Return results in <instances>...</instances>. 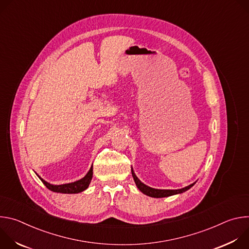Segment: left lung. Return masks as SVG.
I'll return each instance as SVG.
<instances>
[{"label": "left lung", "instance_id": "left-lung-1", "mask_svg": "<svg viewBox=\"0 0 249 249\" xmlns=\"http://www.w3.org/2000/svg\"><path fill=\"white\" fill-rule=\"evenodd\" d=\"M132 175H133V178L135 180V183L137 185V187L140 189L141 192H143L144 194L150 196V197H154V198H162V197H168L171 195H175V194H178V193H182L185 192L186 190L190 189L194 183L182 188V189H177V190H161V189H155V188H151L147 185H145L144 183H142L139 179L138 177L135 175L133 169H132Z\"/></svg>", "mask_w": 249, "mask_h": 249}]
</instances>
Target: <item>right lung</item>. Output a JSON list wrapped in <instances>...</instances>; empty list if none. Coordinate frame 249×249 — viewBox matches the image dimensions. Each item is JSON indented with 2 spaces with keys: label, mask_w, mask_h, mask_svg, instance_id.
<instances>
[{
  "label": "right lung",
  "mask_w": 249,
  "mask_h": 249,
  "mask_svg": "<svg viewBox=\"0 0 249 249\" xmlns=\"http://www.w3.org/2000/svg\"><path fill=\"white\" fill-rule=\"evenodd\" d=\"M39 177V176H38ZM40 180L43 182V184L51 191L57 192V193H65V194H73V193H79L84 190H86L92 178V166L90 167L89 171L87 173V175L84 177V178L72 182V183H68V184H62V185H52L45 180H43L41 177H39Z\"/></svg>",
  "instance_id": "right-lung-1"
}]
</instances>
